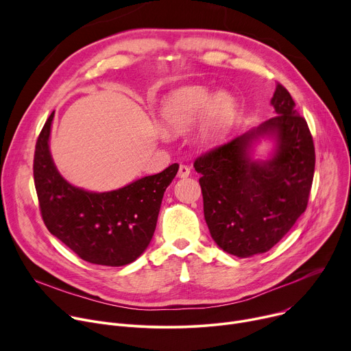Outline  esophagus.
<instances>
[{"mask_svg":"<svg viewBox=\"0 0 351 351\" xmlns=\"http://www.w3.org/2000/svg\"><path fill=\"white\" fill-rule=\"evenodd\" d=\"M178 176L180 179H184V178H189L190 176V168L187 165H180L179 167V172H178Z\"/></svg>","mask_w":351,"mask_h":351,"instance_id":"esophagus-1","label":"esophagus"}]
</instances>
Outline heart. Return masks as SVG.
<instances>
[{
  "label": "heart",
  "mask_w": 351,
  "mask_h": 351,
  "mask_svg": "<svg viewBox=\"0 0 351 351\" xmlns=\"http://www.w3.org/2000/svg\"><path fill=\"white\" fill-rule=\"evenodd\" d=\"M239 117V101L226 91H214L203 84L183 86L161 101L160 118L172 133H184L191 128V143L198 148L219 145ZM161 136L168 131L161 129Z\"/></svg>",
  "instance_id": "1"
}]
</instances>
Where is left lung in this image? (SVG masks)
Instances as JSON below:
<instances>
[{
	"instance_id": "8db88e82",
	"label": "left lung",
	"mask_w": 351,
	"mask_h": 351,
	"mask_svg": "<svg viewBox=\"0 0 351 351\" xmlns=\"http://www.w3.org/2000/svg\"><path fill=\"white\" fill-rule=\"evenodd\" d=\"M275 117L194 162L204 218L223 252L247 258L267 253L295 223L308 203L315 149L308 125L290 93L278 84ZM261 138L274 143L267 160L252 158Z\"/></svg>"
}]
</instances>
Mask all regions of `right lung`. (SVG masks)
<instances>
[{"label": "right lung", "instance_id": "obj_1", "mask_svg": "<svg viewBox=\"0 0 351 351\" xmlns=\"http://www.w3.org/2000/svg\"><path fill=\"white\" fill-rule=\"evenodd\" d=\"M54 112L36 143L34 186L43 221L82 260L122 267L137 260L153 239L167 187L178 173L172 164L121 189L97 193L71 184L49 153Z\"/></svg>", "mask_w": 351, "mask_h": 351}]
</instances>
